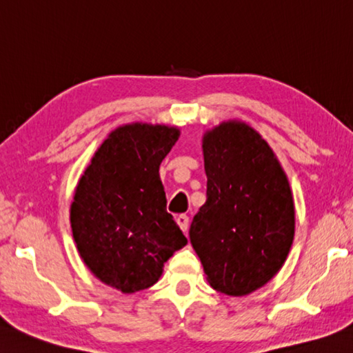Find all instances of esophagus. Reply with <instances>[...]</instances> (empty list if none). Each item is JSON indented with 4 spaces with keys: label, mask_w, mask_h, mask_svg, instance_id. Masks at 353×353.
Wrapping results in <instances>:
<instances>
[{
    "label": "esophagus",
    "mask_w": 353,
    "mask_h": 353,
    "mask_svg": "<svg viewBox=\"0 0 353 353\" xmlns=\"http://www.w3.org/2000/svg\"><path fill=\"white\" fill-rule=\"evenodd\" d=\"M176 222L179 226H181V230L183 232H186V230H188V223H190L188 216H186V214H179V216L176 217Z\"/></svg>",
    "instance_id": "1"
}]
</instances>
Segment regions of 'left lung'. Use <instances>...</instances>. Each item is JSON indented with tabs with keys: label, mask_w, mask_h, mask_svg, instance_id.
Here are the masks:
<instances>
[{
	"label": "left lung",
	"mask_w": 353,
	"mask_h": 353,
	"mask_svg": "<svg viewBox=\"0 0 353 353\" xmlns=\"http://www.w3.org/2000/svg\"><path fill=\"white\" fill-rule=\"evenodd\" d=\"M206 202L190 241L217 292L257 291L286 261L295 232L291 186L277 156L250 123L225 121L202 137Z\"/></svg>",
	"instance_id": "obj_1"
}]
</instances>
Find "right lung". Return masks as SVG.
<instances>
[{"instance_id":"obj_1","label":"right lung","mask_w":353,"mask_h":353,"mask_svg":"<svg viewBox=\"0 0 353 353\" xmlns=\"http://www.w3.org/2000/svg\"><path fill=\"white\" fill-rule=\"evenodd\" d=\"M179 136L181 130L163 123L114 128L74 188L70 223L81 259L122 294L153 286L171 255L188 243L167 212L159 176Z\"/></svg>"}]
</instances>
